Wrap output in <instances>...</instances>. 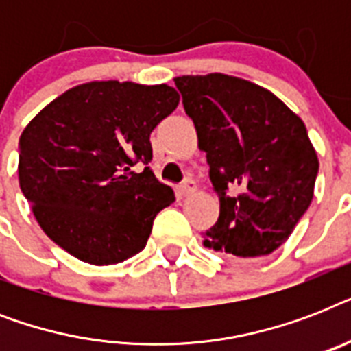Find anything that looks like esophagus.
I'll list each match as a JSON object with an SVG mask.
<instances>
[{
    "mask_svg": "<svg viewBox=\"0 0 351 351\" xmlns=\"http://www.w3.org/2000/svg\"><path fill=\"white\" fill-rule=\"evenodd\" d=\"M176 191H178L180 197H189V195H193V193L197 191V184H195V180H191V178H187V180L182 182Z\"/></svg>",
    "mask_w": 351,
    "mask_h": 351,
    "instance_id": "34e87169",
    "label": "esophagus"
}]
</instances>
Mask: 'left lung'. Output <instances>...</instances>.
Instances as JSON below:
<instances>
[{
    "label": "left lung",
    "mask_w": 351,
    "mask_h": 351,
    "mask_svg": "<svg viewBox=\"0 0 351 351\" xmlns=\"http://www.w3.org/2000/svg\"><path fill=\"white\" fill-rule=\"evenodd\" d=\"M175 85L220 198L204 245L239 258L269 255L313 198L319 158L304 121L271 90L237 76H178Z\"/></svg>",
    "instance_id": "8db88e82"
}]
</instances>
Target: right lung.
I'll list each match as a JSON object with an SVG mask.
<instances>
[{"instance_id":"add662e5","label":"right lung","mask_w":351,"mask_h":351,"mask_svg":"<svg viewBox=\"0 0 351 351\" xmlns=\"http://www.w3.org/2000/svg\"><path fill=\"white\" fill-rule=\"evenodd\" d=\"M180 96L165 84L89 82L45 106L19 138V187L52 242L111 266L145 247L175 193L149 167V136Z\"/></svg>"}]
</instances>
